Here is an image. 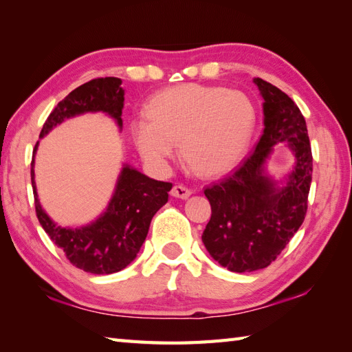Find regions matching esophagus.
<instances>
[{"label":"esophagus","instance_id":"esophagus-1","mask_svg":"<svg viewBox=\"0 0 352 352\" xmlns=\"http://www.w3.org/2000/svg\"><path fill=\"white\" fill-rule=\"evenodd\" d=\"M170 195L174 198H182V199H186L189 198L192 195V190L186 188V186H182V184H175L174 188H172L170 190Z\"/></svg>","mask_w":352,"mask_h":352}]
</instances>
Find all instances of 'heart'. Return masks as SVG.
<instances>
[{
	"label": "heart",
	"instance_id": "obj_1",
	"mask_svg": "<svg viewBox=\"0 0 352 352\" xmlns=\"http://www.w3.org/2000/svg\"><path fill=\"white\" fill-rule=\"evenodd\" d=\"M256 124V104L246 94L189 83L154 95L146 116L131 121L130 133L142 159L151 166H166L180 142L186 163L197 174L213 177L242 159Z\"/></svg>",
	"mask_w": 352,
	"mask_h": 352
}]
</instances>
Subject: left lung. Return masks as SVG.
<instances>
[{"label": "left lung", "instance_id": "1", "mask_svg": "<svg viewBox=\"0 0 352 352\" xmlns=\"http://www.w3.org/2000/svg\"><path fill=\"white\" fill-rule=\"evenodd\" d=\"M254 83L265 101L263 134L231 174L204 189L212 216L203 242L231 272L263 269L280 256L302 226L311 184V146L301 110L274 85L261 78ZM280 141H289L296 155V166L281 188L264 168L272 146Z\"/></svg>", "mask_w": 352, "mask_h": 352}]
</instances>
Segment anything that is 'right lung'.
Masks as SVG:
<instances>
[{
    "mask_svg": "<svg viewBox=\"0 0 352 352\" xmlns=\"http://www.w3.org/2000/svg\"><path fill=\"white\" fill-rule=\"evenodd\" d=\"M116 77L95 78L65 96L45 121L41 138L65 119L87 111H102L122 126L124 89ZM37 145H34L33 157ZM34 159L32 160V186L36 214L45 233L58 246L71 263L86 272L102 275L122 271L136 258L145 242L149 223L160 207L168 203L172 183L157 182L124 164L110 203L98 219L85 227H58L45 213L37 198L34 183Z\"/></svg>",
    "mask_w": 352,
    "mask_h": 352,
    "instance_id": "1",
    "label": "right lung"
}]
</instances>
